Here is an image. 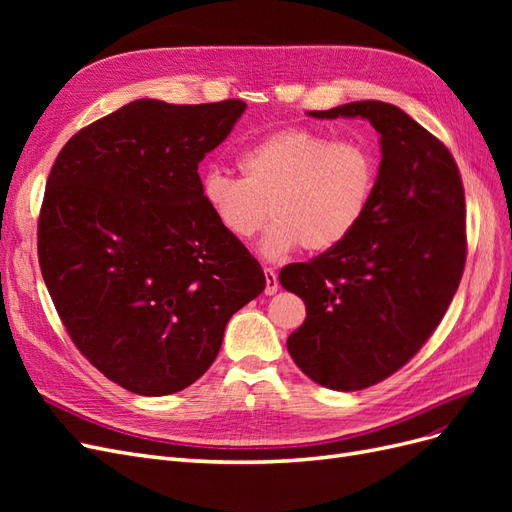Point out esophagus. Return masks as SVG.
Listing matches in <instances>:
<instances>
[{
	"label": "esophagus",
	"mask_w": 512,
	"mask_h": 512,
	"mask_svg": "<svg viewBox=\"0 0 512 512\" xmlns=\"http://www.w3.org/2000/svg\"><path fill=\"white\" fill-rule=\"evenodd\" d=\"M265 280H267L265 294H275L277 288H280V282H277V275L273 269H265Z\"/></svg>",
	"instance_id": "1"
}]
</instances>
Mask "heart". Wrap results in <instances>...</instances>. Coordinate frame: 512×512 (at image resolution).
Here are the masks:
<instances>
[{
    "label": "heart",
    "instance_id": "b5f03b06",
    "mask_svg": "<svg viewBox=\"0 0 512 512\" xmlns=\"http://www.w3.org/2000/svg\"><path fill=\"white\" fill-rule=\"evenodd\" d=\"M241 179L209 170L200 194L215 220L237 243L250 241L275 220L262 254L280 258L301 245L329 252L359 228L376 190L378 162L354 141H333L307 128L277 130L247 147Z\"/></svg>",
    "mask_w": 512,
    "mask_h": 512
}]
</instances>
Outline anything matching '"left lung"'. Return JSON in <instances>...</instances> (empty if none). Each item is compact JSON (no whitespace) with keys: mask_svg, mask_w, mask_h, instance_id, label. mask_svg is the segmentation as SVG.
Here are the masks:
<instances>
[{"mask_svg":"<svg viewBox=\"0 0 512 512\" xmlns=\"http://www.w3.org/2000/svg\"><path fill=\"white\" fill-rule=\"evenodd\" d=\"M307 115L363 117L380 134L359 228L280 271L307 307L288 337L292 361L327 389L361 391L404 367L444 318L466 267V196L451 151L401 108L363 100Z\"/></svg>","mask_w":512,"mask_h":512,"instance_id":"obj_1","label":"left lung"}]
</instances>
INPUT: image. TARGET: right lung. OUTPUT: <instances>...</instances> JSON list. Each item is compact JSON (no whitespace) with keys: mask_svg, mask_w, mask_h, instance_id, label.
Here are the masks:
<instances>
[{"mask_svg":"<svg viewBox=\"0 0 512 512\" xmlns=\"http://www.w3.org/2000/svg\"><path fill=\"white\" fill-rule=\"evenodd\" d=\"M243 111L241 100L130 102L76 132L46 181L44 284L74 346L136 395L196 382L230 316L267 286L200 194V160Z\"/></svg>","mask_w":512,"mask_h":512,"instance_id":"add662e5","label":"right lung"}]
</instances>
